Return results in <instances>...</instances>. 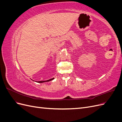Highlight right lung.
<instances>
[{
	"label": "right lung",
	"instance_id": "add662e5",
	"mask_svg": "<svg viewBox=\"0 0 122 122\" xmlns=\"http://www.w3.org/2000/svg\"><path fill=\"white\" fill-rule=\"evenodd\" d=\"M54 79V78H51L49 80H45V81H38V82L39 83H43V82H48V81H51L52 80Z\"/></svg>",
	"mask_w": 122,
	"mask_h": 122
}]
</instances>
